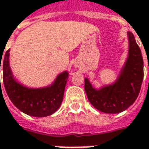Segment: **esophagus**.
Here are the masks:
<instances>
[{
  "instance_id": "1",
  "label": "esophagus",
  "mask_w": 149,
  "mask_h": 149,
  "mask_svg": "<svg viewBox=\"0 0 149 149\" xmlns=\"http://www.w3.org/2000/svg\"><path fill=\"white\" fill-rule=\"evenodd\" d=\"M74 67H75V68H78V67L79 66V65L78 63H74Z\"/></svg>"
}]
</instances>
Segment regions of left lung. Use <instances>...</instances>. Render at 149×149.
Listing matches in <instances>:
<instances>
[{
	"label": "left lung",
	"mask_w": 149,
	"mask_h": 149,
	"mask_svg": "<svg viewBox=\"0 0 149 149\" xmlns=\"http://www.w3.org/2000/svg\"><path fill=\"white\" fill-rule=\"evenodd\" d=\"M129 51L116 79L95 88L84 78V90L90 104L105 113H118L126 110L138 98L143 79V60L134 35L128 31Z\"/></svg>",
	"instance_id": "left-lung-1"
}]
</instances>
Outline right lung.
I'll use <instances>...</instances> for the list:
<instances>
[{
  "mask_svg": "<svg viewBox=\"0 0 149 149\" xmlns=\"http://www.w3.org/2000/svg\"><path fill=\"white\" fill-rule=\"evenodd\" d=\"M2 55L3 53L0 54V70L1 65L3 83L6 94L13 104L24 113L33 117H46L53 114L63 101L69 77L68 71L65 70L59 74L54 81L47 86L31 88L15 78L10 66V49L5 53L4 56Z\"/></svg>",
  "mask_w": 149,
  "mask_h": 149,
  "instance_id": "1",
  "label": "right lung"
}]
</instances>
